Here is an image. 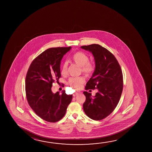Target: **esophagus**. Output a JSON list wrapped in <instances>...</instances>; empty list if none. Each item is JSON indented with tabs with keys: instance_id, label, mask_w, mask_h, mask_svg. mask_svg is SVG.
I'll return each instance as SVG.
<instances>
[{
	"instance_id": "34e87169",
	"label": "esophagus",
	"mask_w": 152,
	"mask_h": 152,
	"mask_svg": "<svg viewBox=\"0 0 152 152\" xmlns=\"http://www.w3.org/2000/svg\"><path fill=\"white\" fill-rule=\"evenodd\" d=\"M80 93V92H76V93H75V94H74V96H76V95H78V94H79V93Z\"/></svg>"
}]
</instances>
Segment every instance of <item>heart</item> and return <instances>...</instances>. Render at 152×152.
<instances>
[{
  "mask_svg": "<svg viewBox=\"0 0 152 152\" xmlns=\"http://www.w3.org/2000/svg\"><path fill=\"white\" fill-rule=\"evenodd\" d=\"M72 62L81 68L82 72L86 75H91L94 70V66L92 62H89V57L87 55L82 52H76L72 57ZM68 65L67 62L62 64L61 68V74L66 75L67 74ZM85 82L83 77H72L68 80V84L75 88H79Z\"/></svg>",
  "mask_w": 152,
  "mask_h": 152,
  "instance_id": "heart-1",
  "label": "heart"
}]
</instances>
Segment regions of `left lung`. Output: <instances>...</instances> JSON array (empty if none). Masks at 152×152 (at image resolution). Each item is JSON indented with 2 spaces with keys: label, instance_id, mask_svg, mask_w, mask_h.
I'll use <instances>...</instances> for the list:
<instances>
[{
  "label": "left lung",
  "instance_id": "left-lung-1",
  "mask_svg": "<svg viewBox=\"0 0 152 152\" xmlns=\"http://www.w3.org/2000/svg\"><path fill=\"white\" fill-rule=\"evenodd\" d=\"M80 48L92 53L95 66L85 88L97 90L94 96L83 92L86 96L83 109L91 119L101 120L111 114L119 103L123 89L122 71L115 56L101 45L93 44Z\"/></svg>",
  "mask_w": 152,
  "mask_h": 152
}]
</instances>
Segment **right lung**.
Here are the masks:
<instances>
[{"label":"right lung","instance_id":"1","mask_svg":"<svg viewBox=\"0 0 152 152\" xmlns=\"http://www.w3.org/2000/svg\"><path fill=\"white\" fill-rule=\"evenodd\" d=\"M72 47L51 48L33 61L25 78L26 99L31 107L41 119L56 122L65 115L72 95L65 91L53 93L52 83L61 77L60 64L64 56Z\"/></svg>","mask_w":152,"mask_h":152}]
</instances>
